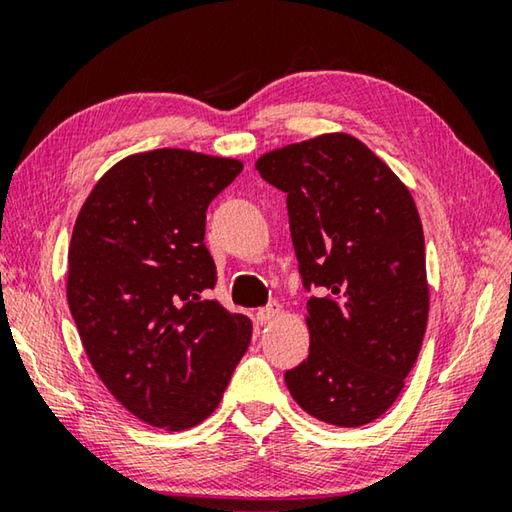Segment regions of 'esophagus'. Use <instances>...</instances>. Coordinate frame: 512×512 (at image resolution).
I'll return each instance as SVG.
<instances>
[{"label":"esophagus","mask_w":512,"mask_h":512,"mask_svg":"<svg viewBox=\"0 0 512 512\" xmlns=\"http://www.w3.org/2000/svg\"><path fill=\"white\" fill-rule=\"evenodd\" d=\"M280 305H277V302H271V305H266V307H262V309H259L257 311V320H259V323H262V325H266V323H271V320L277 316V314H280Z\"/></svg>","instance_id":"1"}]
</instances>
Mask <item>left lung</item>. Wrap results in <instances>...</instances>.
I'll return each instance as SVG.
<instances>
[{
    "label": "left lung",
    "instance_id": "obj_1",
    "mask_svg": "<svg viewBox=\"0 0 512 512\" xmlns=\"http://www.w3.org/2000/svg\"><path fill=\"white\" fill-rule=\"evenodd\" d=\"M287 194L307 300L309 354L284 372L293 400L336 427H361L402 393L429 316L420 214L402 180L357 137L332 133L262 155Z\"/></svg>",
    "mask_w": 512,
    "mask_h": 512
}]
</instances>
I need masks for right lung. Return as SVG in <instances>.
<instances>
[{
    "label": "right lung",
    "instance_id": "obj_1",
    "mask_svg": "<svg viewBox=\"0 0 512 512\" xmlns=\"http://www.w3.org/2000/svg\"><path fill=\"white\" fill-rule=\"evenodd\" d=\"M244 164L158 149L117 162L83 203L67 302L85 354L124 409L183 431L219 406L253 325L207 298L205 212Z\"/></svg>",
    "mask_w": 512,
    "mask_h": 512
}]
</instances>
